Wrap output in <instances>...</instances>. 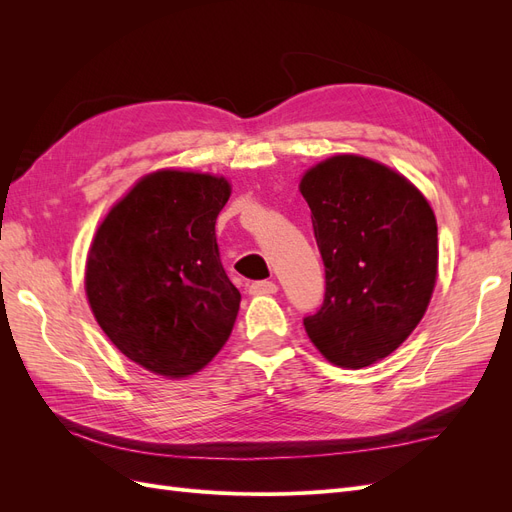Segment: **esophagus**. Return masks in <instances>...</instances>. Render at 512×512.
<instances>
[{
  "mask_svg": "<svg viewBox=\"0 0 512 512\" xmlns=\"http://www.w3.org/2000/svg\"><path fill=\"white\" fill-rule=\"evenodd\" d=\"M275 292H277V284L267 280L250 284V294H275Z\"/></svg>",
  "mask_w": 512,
  "mask_h": 512,
  "instance_id": "esophagus-1",
  "label": "esophagus"
}]
</instances>
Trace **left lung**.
Masks as SVG:
<instances>
[{
	"label": "left lung",
	"mask_w": 512,
	"mask_h": 512,
	"mask_svg": "<svg viewBox=\"0 0 512 512\" xmlns=\"http://www.w3.org/2000/svg\"><path fill=\"white\" fill-rule=\"evenodd\" d=\"M299 192L327 271L320 312L303 320L307 337L333 365H374L427 312L438 280L436 215L408 177L356 153L307 168Z\"/></svg>",
	"instance_id": "1"
}]
</instances>
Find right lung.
<instances>
[{
	"mask_svg": "<svg viewBox=\"0 0 512 512\" xmlns=\"http://www.w3.org/2000/svg\"><path fill=\"white\" fill-rule=\"evenodd\" d=\"M230 192L220 175L153 170L108 209L91 239V312L115 348L151 374L194 376L235 327L241 292L215 241Z\"/></svg>",
	"mask_w": 512,
	"mask_h": 512,
	"instance_id": "add662e5",
	"label": "right lung"
}]
</instances>
